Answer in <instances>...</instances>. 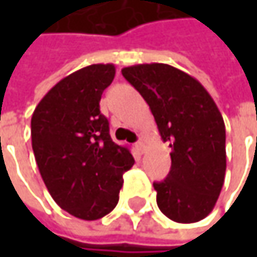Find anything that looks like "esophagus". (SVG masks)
<instances>
[{
    "label": "esophagus",
    "mask_w": 257,
    "mask_h": 257,
    "mask_svg": "<svg viewBox=\"0 0 257 257\" xmlns=\"http://www.w3.org/2000/svg\"><path fill=\"white\" fill-rule=\"evenodd\" d=\"M135 149H137L140 153H143V150H144V141H143V140H138V141L135 143Z\"/></svg>",
    "instance_id": "esophagus-1"
}]
</instances>
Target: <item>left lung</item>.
I'll use <instances>...</instances> for the list:
<instances>
[{
	"mask_svg": "<svg viewBox=\"0 0 257 257\" xmlns=\"http://www.w3.org/2000/svg\"><path fill=\"white\" fill-rule=\"evenodd\" d=\"M122 74L171 147L168 177L153 183L159 210L179 223L202 220L217 202L226 171V131L216 102L196 78L167 64L132 65Z\"/></svg>",
	"mask_w": 257,
	"mask_h": 257,
	"instance_id": "8db88e82",
	"label": "left lung"
}]
</instances>
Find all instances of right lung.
<instances>
[{"label":"right lung","mask_w":257,"mask_h":257,"mask_svg":"<svg viewBox=\"0 0 257 257\" xmlns=\"http://www.w3.org/2000/svg\"><path fill=\"white\" fill-rule=\"evenodd\" d=\"M116 74L113 64H93L56 83L31 119L34 156L55 202L81 220L113 211L134 165L128 147L110 137L99 101Z\"/></svg>","instance_id":"right-lung-1"}]
</instances>
